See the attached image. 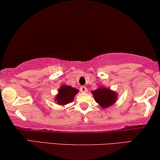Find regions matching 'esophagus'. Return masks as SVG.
Returning <instances> with one entry per match:
<instances>
[{"mask_svg": "<svg viewBox=\"0 0 160 160\" xmlns=\"http://www.w3.org/2000/svg\"><path fill=\"white\" fill-rule=\"evenodd\" d=\"M80 91L82 93H86V91H87V89L85 87V86H82V87L80 88Z\"/></svg>", "mask_w": 160, "mask_h": 160, "instance_id": "34e87169", "label": "esophagus"}]
</instances>
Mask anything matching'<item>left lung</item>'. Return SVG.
I'll return each mask as SVG.
<instances>
[{"instance_id":"left-lung-1","label":"left lung","mask_w":160,"mask_h":160,"mask_svg":"<svg viewBox=\"0 0 160 160\" xmlns=\"http://www.w3.org/2000/svg\"><path fill=\"white\" fill-rule=\"evenodd\" d=\"M93 98L97 103H98L102 109L108 108L117 102L118 94L116 91L111 90L110 88L100 86L95 91H92Z\"/></svg>"}]
</instances>
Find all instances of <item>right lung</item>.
<instances>
[{
  "mask_svg": "<svg viewBox=\"0 0 160 160\" xmlns=\"http://www.w3.org/2000/svg\"><path fill=\"white\" fill-rule=\"evenodd\" d=\"M78 89L66 84L60 86L58 88V93L55 96V102L59 105L64 106L72 102L76 95L78 93Z\"/></svg>",
  "mask_w": 160,
  "mask_h": 160,
  "instance_id": "obj_1",
  "label": "right lung"
}]
</instances>
